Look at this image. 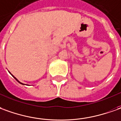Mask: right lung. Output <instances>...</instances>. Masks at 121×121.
Segmentation results:
<instances>
[{"label":"right lung","instance_id":"1","mask_svg":"<svg viewBox=\"0 0 121 121\" xmlns=\"http://www.w3.org/2000/svg\"><path fill=\"white\" fill-rule=\"evenodd\" d=\"M9 73H10V72H9ZM10 74H11V73H10ZM11 75H12V74H11ZM12 77H13V78H15V79H16V81H17V82H19V83H20V84H23V85H24V84H23V83H22V82H19V81H18V80H17V78H16V77H14V76H13V75H12Z\"/></svg>","mask_w":121,"mask_h":121}]
</instances>
